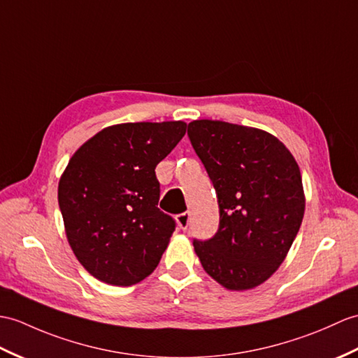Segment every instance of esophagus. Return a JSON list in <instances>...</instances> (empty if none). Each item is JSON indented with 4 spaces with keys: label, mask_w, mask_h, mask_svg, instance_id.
<instances>
[{
    "label": "esophagus",
    "mask_w": 358,
    "mask_h": 358,
    "mask_svg": "<svg viewBox=\"0 0 358 358\" xmlns=\"http://www.w3.org/2000/svg\"><path fill=\"white\" fill-rule=\"evenodd\" d=\"M189 221H190V213L189 212H182V213L177 215V222H178L180 229L186 230L187 226H189Z\"/></svg>",
    "instance_id": "esophagus-1"
}]
</instances>
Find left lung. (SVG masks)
<instances>
[{"instance_id":"obj_1","label":"left lung","mask_w":358,"mask_h":358,"mask_svg":"<svg viewBox=\"0 0 358 358\" xmlns=\"http://www.w3.org/2000/svg\"><path fill=\"white\" fill-rule=\"evenodd\" d=\"M187 136L215 187L220 227L194 239L206 273L227 289H250L284 262L301 229L305 195L299 166L268 132L194 120Z\"/></svg>"}]
</instances>
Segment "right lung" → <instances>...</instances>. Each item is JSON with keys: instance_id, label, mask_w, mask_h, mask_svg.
Returning a JSON list of instances; mask_svg holds the SVG:
<instances>
[{"instance_id": "add662e5", "label": "right lung", "mask_w": 358, "mask_h": 358, "mask_svg": "<svg viewBox=\"0 0 358 358\" xmlns=\"http://www.w3.org/2000/svg\"><path fill=\"white\" fill-rule=\"evenodd\" d=\"M186 127L185 122L114 124L70 159L57 201L71 250L91 276L129 287L157 268L176 220L157 207L155 168Z\"/></svg>"}]
</instances>
